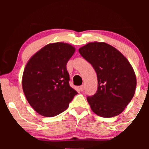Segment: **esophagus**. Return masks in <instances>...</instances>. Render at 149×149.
<instances>
[{
  "instance_id": "esophagus-1",
  "label": "esophagus",
  "mask_w": 149,
  "mask_h": 149,
  "mask_svg": "<svg viewBox=\"0 0 149 149\" xmlns=\"http://www.w3.org/2000/svg\"><path fill=\"white\" fill-rule=\"evenodd\" d=\"M79 89H80V90L81 92H83V90H84V89H85V87H84V85H80V86L79 87Z\"/></svg>"
}]
</instances>
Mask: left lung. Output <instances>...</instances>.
<instances>
[{
  "label": "left lung",
  "mask_w": 149,
  "mask_h": 149,
  "mask_svg": "<svg viewBox=\"0 0 149 149\" xmlns=\"http://www.w3.org/2000/svg\"><path fill=\"white\" fill-rule=\"evenodd\" d=\"M78 51L97 73V91L87 97L92 111L103 118L120 114L136 90V75L130 63L120 51L106 42H89Z\"/></svg>",
  "instance_id": "1"
}]
</instances>
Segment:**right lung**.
<instances>
[{
    "label": "right lung",
    "instance_id": "right-lung-1",
    "mask_svg": "<svg viewBox=\"0 0 149 149\" xmlns=\"http://www.w3.org/2000/svg\"><path fill=\"white\" fill-rule=\"evenodd\" d=\"M76 48L66 42L47 44L30 58L23 76L22 88L38 113L54 117L64 111L77 92L69 85L66 64Z\"/></svg>",
    "mask_w": 149,
    "mask_h": 149
}]
</instances>
